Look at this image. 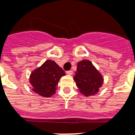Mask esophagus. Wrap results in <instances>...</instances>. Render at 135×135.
Instances as JSON below:
<instances>
[{
    "instance_id": "esophagus-1",
    "label": "esophagus",
    "mask_w": 135,
    "mask_h": 135,
    "mask_svg": "<svg viewBox=\"0 0 135 135\" xmlns=\"http://www.w3.org/2000/svg\"><path fill=\"white\" fill-rule=\"evenodd\" d=\"M66 74L69 75H71L73 74V71L72 70H70V71H66Z\"/></svg>"
}]
</instances>
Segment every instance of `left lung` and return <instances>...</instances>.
I'll return each mask as SVG.
<instances>
[{
	"mask_svg": "<svg viewBox=\"0 0 135 135\" xmlns=\"http://www.w3.org/2000/svg\"><path fill=\"white\" fill-rule=\"evenodd\" d=\"M73 79L80 93L85 96L95 95L103 83L102 76L87 60L78 62Z\"/></svg>",
	"mask_w": 135,
	"mask_h": 135,
	"instance_id": "1",
	"label": "left lung"
}]
</instances>
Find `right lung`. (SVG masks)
I'll list each match as a JSON object with an SVG mask.
<instances>
[{"label": "right lung", "mask_w": 135, "mask_h": 135, "mask_svg": "<svg viewBox=\"0 0 135 135\" xmlns=\"http://www.w3.org/2000/svg\"><path fill=\"white\" fill-rule=\"evenodd\" d=\"M64 75V71L54 61L46 60L31 73L29 80L35 93L49 97L55 93L59 80Z\"/></svg>", "instance_id": "obj_1"}]
</instances>
